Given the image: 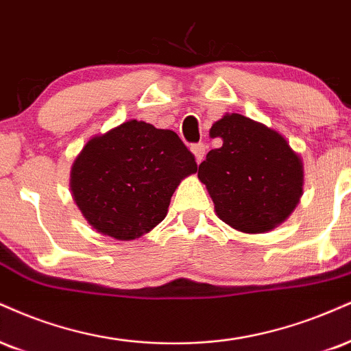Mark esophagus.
<instances>
[{"label": "esophagus", "instance_id": "esophagus-1", "mask_svg": "<svg viewBox=\"0 0 351 351\" xmlns=\"http://www.w3.org/2000/svg\"><path fill=\"white\" fill-rule=\"evenodd\" d=\"M206 150H208V145L206 143H194L191 147V152L194 154V158H196L197 163H201L202 160H204V155H206Z\"/></svg>", "mask_w": 351, "mask_h": 351}]
</instances>
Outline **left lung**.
Segmentation results:
<instances>
[{"instance_id": "1", "label": "left lung", "mask_w": 351, "mask_h": 351, "mask_svg": "<svg viewBox=\"0 0 351 351\" xmlns=\"http://www.w3.org/2000/svg\"><path fill=\"white\" fill-rule=\"evenodd\" d=\"M222 138L199 165L197 178L213 197L217 217L232 229L261 234L278 227L302 196V160L280 132L242 114L214 122Z\"/></svg>"}]
</instances>
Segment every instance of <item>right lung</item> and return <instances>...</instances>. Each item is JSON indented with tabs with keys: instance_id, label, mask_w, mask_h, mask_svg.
Returning <instances> with one entry per match:
<instances>
[{
	"instance_id": "1",
	"label": "right lung",
	"mask_w": 351,
	"mask_h": 351,
	"mask_svg": "<svg viewBox=\"0 0 351 351\" xmlns=\"http://www.w3.org/2000/svg\"><path fill=\"white\" fill-rule=\"evenodd\" d=\"M196 171L173 130L132 119L88 141L71 167L70 189L93 229L134 240L163 221L181 180Z\"/></svg>"
}]
</instances>
